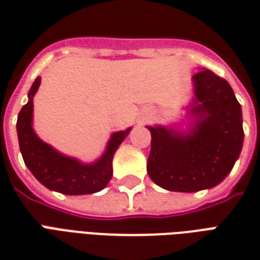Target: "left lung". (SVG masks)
Instances as JSON below:
<instances>
[{"mask_svg":"<svg viewBox=\"0 0 260 260\" xmlns=\"http://www.w3.org/2000/svg\"><path fill=\"white\" fill-rule=\"evenodd\" d=\"M193 92L186 107L189 123L147 126L151 149L147 174L172 192H199L223 181L240 155L244 140L242 106L225 79L209 70L192 76Z\"/></svg>","mask_w":260,"mask_h":260,"instance_id":"left-lung-1","label":"left lung"}]
</instances>
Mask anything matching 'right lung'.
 I'll return each instance as SVG.
<instances>
[{
    "label": "right lung",
    "mask_w": 260,
    "mask_h": 260,
    "mask_svg": "<svg viewBox=\"0 0 260 260\" xmlns=\"http://www.w3.org/2000/svg\"><path fill=\"white\" fill-rule=\"evenodd\" d=\"M37 76L28 92V103L18 113L17 136L25 165L49 190L63 194H91L105 188L113 177L115 151L127 137L132 127L113 133L105 153L91 164L68 157L41 141L33 128V98L40 87Z\"/></svg>",
    "instance_id": "obj_1"
}]
</instances>
